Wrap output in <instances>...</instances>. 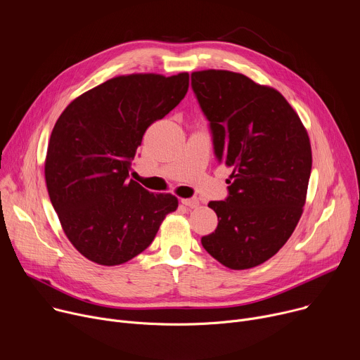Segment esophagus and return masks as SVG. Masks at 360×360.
Here are the masks:
<instances>
[{"instance_id":"34e87169","label":"esophagus","mask_w":360,"mask_h":360,"mask_svg":"<svg viewBox=\"0 0 360 360\" xmlns=\"http://www.w3.org/2000/svg\"><path fill=\"white\" fill-rule=\"evenodd\" d=\"M181 202L185 205L186 208H191V210L198 208V205H199V200L196 198H184V199H181Z\"/></svg>"}]
</instances>
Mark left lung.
<instances>
[{
  "label": "left lung",
  "instance_id": "left-lung-1",
  "mask_svg": "<svg viewBox=\"0 0 360 360\" xmlns=\"http://www.w3.org/2000/svg\"><path fill=\"white\" fill-rule=\"evenodd\" d=\"M191 78L215 155L232 168L228 198L208 203L218 226L202 236V246L229 269L258 266L286 243L302 217L312 169L309 136L275 88L225 70Z\"/></svg>",
  "mask_w": 360,
  "mask_h": 360
}]
</instances>
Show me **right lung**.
<instances>
[{"mask_svg":"<svg viewBox=\"0 0 360 360\" xmlns=\"http://www.w3.org/2000/svg\"><path fill=\"white\" fill-rule=\"evenodd\" d=\"M188 86V72L115 77L75 98L57 120L46 189L67 238L86 259L128 262L176 211V196L152 193L128 176L145 131L179 104Z\"/></svg>","mask_w":360,"mask_h":360,"instance_id":"add662e5","label":"right lung"}]
</instances>
